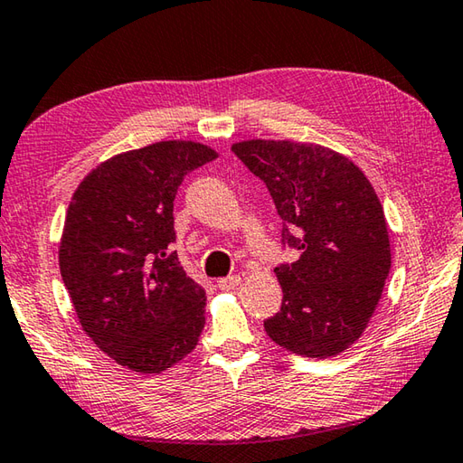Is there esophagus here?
I'll list each match as a JSON object with an SVG mask.
<instances>
[{"instance_id":"1","label":"esophagus","mask_w":463,"mask_h":463,"mask_svg":"<svg viewBox=\"0 0 463 463\" xmlns=\"http://www.w3.org/2000/svg\"><path fill=\"white\" fill-rule=\"evenodd\" d=\"M218 289H224V291H231L234 288H239L241 285V275H229V277H222V279L216 281Z\"/></svg>"}]
</instances>
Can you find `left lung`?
<instances>
[{"mask_svg":"<svg viewBox=\"0 0 463 463\" xmlns=\"http://www.w3.org/2000/svg\"><path fill=\"white\" fill-rule=\"evenodd\" d=\"M234 156L271 194L281 245L298 259L275 267L281 309L265 332L293 354L327 358L363 335L391 269L384 213L373 184L335 151L250 139Z\"/></svg>","mask_w":463,"mask_h":463,"instance_id":"left-lung-1","label":"left lung"}]
</instances>
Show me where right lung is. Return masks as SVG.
<instances>
[{"mask_svg": "<svg viewBox=\"0 0 463 463\" xmlns=\"http://www.w3.org/2000/svg\"><path fill=\"white\" fill-rule=\"evenodd\" d=\"M216 159L194 141H157L95 167L71 200L58 250L64 288L92 342L136 373H162L196 348L206 293L172 242L186 174Z\"/></svg>", "mask_w": 463, "mask_h": 463, "instance_id": "1", "label": "right lung"}]
</instances>
